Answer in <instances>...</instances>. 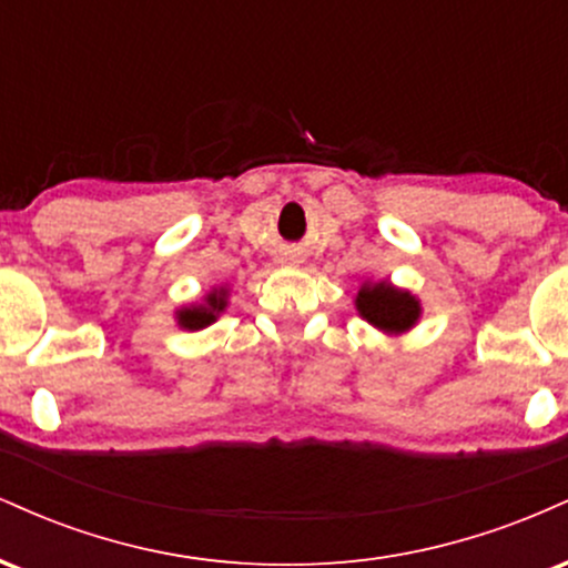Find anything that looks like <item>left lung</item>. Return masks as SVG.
I'll return each mask as SVG.
<instances>
[{"instance_id":"1","label":"left lung","mask_w":568,"mask_h":568,"mask_svg":"<svg viewBox=\"0 0 568 568\" xmlns=\"http://www.w3.org/2000/svg\"><path fill=\"white\" fill-rule=\"evenodd\" d=\"M355 310L363 321L387 336L408 334L422 317L419 298L387 280H366L355 296Z\"/></svg>"}]
</instances>
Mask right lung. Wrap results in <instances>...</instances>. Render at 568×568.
I'll return each mask as SVG.
<instances>
[{
    "label": "right lung",
    "instance_id": "right-lung-1",
    "mask_svg": "<svg viewBox=\"0 0 568 568\" xmlns=\"http://www.w3.org/2000/svg\"><path fill=\"white\" fill-rule=\"evenodd\" d=\"M226 306H230V288H226V285H219V288L207 291L200 302L179 306V310H175V325L184 331L207 328V325L219 321V315Z\"/></svg>",
    "mask_w": 568,
    "mask_h": 568
}]
</instances>
